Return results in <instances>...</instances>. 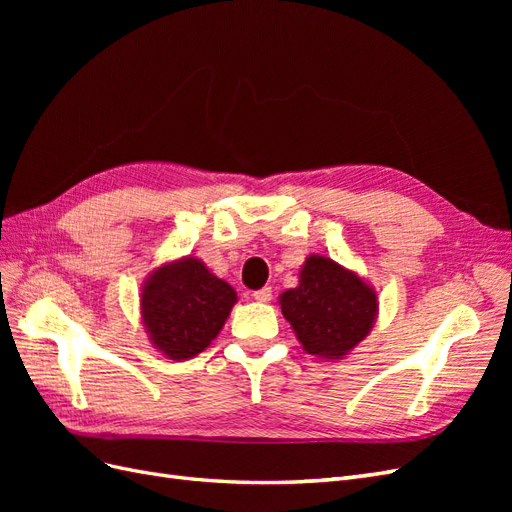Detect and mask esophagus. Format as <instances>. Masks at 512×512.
I'll return each mask as SVG.
<instances>
[{
	"mask_svg": "<svg viewBox=\"0 0 512 512\" xmlns=\"http://www.w3.org/2000/svg\"><path fill=\"white\" fill-rule=\"evenodd\" d=\"M254 301H258V303H269L271 301V297H273V290L271 288H260V290H256L254 294Z\"/></svg>",
	"mask_w": 512,
	"mask_h": 512,
	"instance_id": "1",
	"label": "esophagus"
}]
</instances>
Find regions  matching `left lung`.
<instances>
[{"instance_id": "8db88e82", "label": "left lung", "mask_w": 512, "mask_h": 512, "mask_svg": "<svg viewBox=\"0 0 512 512\" xmlns=\"http://www.w3.org/2000/svg\"><path fill=\"white\" fill-rule=\"evenodd\" d=\"M282 314L303 350L320 359H344L374 329L378 294L359 273L333 258L309 254L299 286L280 294Z\"/></svg>"}]
</instances>
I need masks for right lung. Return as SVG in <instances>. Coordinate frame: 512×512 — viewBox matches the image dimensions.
<instances>
[{
    "label": "right lung",
    "mask_w": 512,
    "mask_h": 512,
    "mask_svg": "<svg viewBox=\"0 0 512 512\" xmlns=\"http://www.w3.org/2000/svg\"><path fill=\"white\" fill-rule=\"evenodd\" d=\"M235 303V288L194 256L164 262L141 288L143 327L153 348L170 361H188L203 352Z\"/></svg>",
    "instance_id": "right-lung-1"
}]
</instances>
